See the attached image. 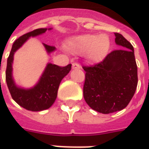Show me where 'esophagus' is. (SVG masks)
I'll return each instance as SVG.
<instances>
[{
  "mask_svg": "<svg viewBox=\"0 0 149 149\" xmlns=\"http://www.w3.org/2000/svg\"><path fill=\"white\" fill-rule=\"evenodd\" d=\"M72 68L73 69H80L81 68V65L78 63H72Z\"/></svg>",
  "mask_w": 149,
  "mask_h": 149,
  "instance_id": "1",
  "label": "esophagus"
}]
</instances>
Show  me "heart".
<instances>
[{"label": "heart", "instance_id": "obj_1", "mask_svg": "<svg viewBox=\"0 0 149 149\" xmlns=\"http://www.w3.org/2000/svg\"><path fill=\"white\" fill-rule=\"evenodd\" d=\"M110 46V39L105 35L84 34L71 39L68 44V49L74 54H81L86 52L90 60L99 62L108 54Z\"/></svg>", "mask_w": 149, "mask_h": 149}]
</instances>
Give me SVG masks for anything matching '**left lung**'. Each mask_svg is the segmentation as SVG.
<instances>
[{"label": "left lung", "instance_id": "8db88e82", "mask_svg": "<svg viewBox=\"0 0 149 149\" xmlns=\"http://www.w3.org/2000/svg\"><path fill=\"white\" fill-rule=\"evenodd\" d=\"M116 43L121 49L108 54L101 62L83 66V96L91 109L102 114L123 110L129 105L138 85L134 47L119 33Z\"/></svg>", "mask_w": 149, "mask_h": 149}]
</instances>
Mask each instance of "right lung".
<instances>
[{
    "mask_svg": "<svg viewBox=\"0 0 149 149\" xmlns=\"http://www.w3.org/2000/svg\"><path fill=\"white\" fill-rule=\"evenodd\" d=\"M47 29H37L33 31L20 36L14 42L12 49L7 58V66L6 70V81L8 89L13 100L20 106L31 111H40L49 109L54 103L57 98L58 86L62 79L71 70L72 64L66 67H59L58 65L49 63L44 74L42 75L39 83L32 89H21L17 87L12 78V62L13 55L22 44L31 37L37 36L44 33ZM48 53L53 52L55 48L48 44H44Z\"/></svg>",
    "mask_w": 149,
    "mask_h": 149,
    "instance_id": "1",
    "label": "right lung"
}]
</instances>
